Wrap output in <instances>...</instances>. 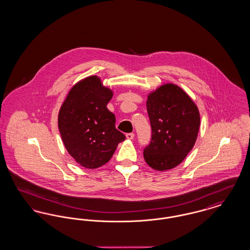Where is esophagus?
<instances>
[{
  "label": "esophagus",
  "mask_w": 250,
  "mask_h": 250,
  "mask_svg": "<svg viewBox=\"0 0 250 250\" xmlns=\"http://www.w3.org/2000/svg\"><path fill=\"white\" fill-rule=\"evenodd\" d=\"M125 137H126V139H127V140H133V138H134V134H133V133H127V134L125 135Z\"/></svg>",
  "instance_id": "obj_1"
}]
</instances>
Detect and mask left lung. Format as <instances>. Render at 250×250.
<instances>
[{
    "label": "left lung",
    "mask_w": 250,
    "mask_h": 250,
    "mask_svg": "<svg viewBox=\"0 0 250 250\" xmlns=\"http://www.w3.org/2000/svg\"><path fill=\"white\" fill-rule=\"evenodd\" d=\"M146 107L152 127L145 162L158 171L171 169L188 155L199 134L201 116L195 102L173 83L159 86L147 96Z\"/></svg>",
    "instance_id": "8db88e82"
}]
</instances>
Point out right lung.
Returning a JSON list of instances; mask_svg holds the SVG:
<instances>
[{"mask_svg": "<svg viewBox=\"0 0 250 250\" xmlns=\"http://www.w3.org/2000/svg\"><path fill=\"white\" fill-rule=\"evenodd\" d=\"M113 92L97 76L75 84L58 114L60 134L68 154L86 168L105 165L125 135L115 128V116L107 108Z\"/></svg>", "mask_w": 250, "mask_h": 250, "instance_id": "obj_1", "label": "right lung"}]
</instances>
